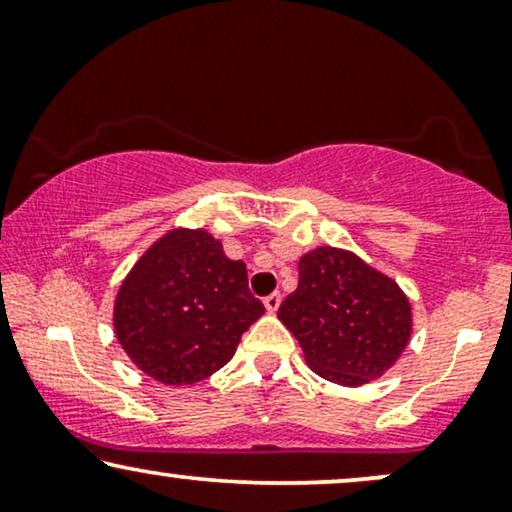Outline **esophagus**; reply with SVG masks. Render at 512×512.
I'll list each match as a JSON object with an SVG mask.
<instances>
[{
    "label": "esophagus",
    "instance_id": "1",
    "mask_svg": "<svg viewBox=\"0 0 512 512\" xmlns=\"http://www.w3.org/2000/svg\"><path fill=\"white\" fill-rule=\"evenodd\" d=\"M263 303H265V310H268V312H277V307L282 305V293H279V291L270 293V296H265Z\"/></svg>",
    "mask_w": 512,
    "mask_h": 512
}]
</instances>
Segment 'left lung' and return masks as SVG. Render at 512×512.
Returning <instances> with one entry per match:
<instances>
[{
    "instance_id": "1",
    "label": "left lung",
    "mask_w": 512,
    "mask_h": 512,
    "mask_svg": "<svg viewBox=\"0 0 512 512\" xmlns=\"http://www.w3.org/2000/svg\"><path fill=\"white\" fill-rule=\"evenodd\" d=\"M277 317L296 335L307 366L345 387L394 366L412 331L410 303L394 279L333 247L300 258L298 289Z\"/></svg>"
}]
</instances>
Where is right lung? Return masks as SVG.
<instances>
[{
    "label": "right lung",
    "instance_id": "obj_1",
    "mask_svg": "<svg viewBox=\"0 0 512 512\" xmlns=\"http://www.w3.org/2000/svg\"><path fill=\"white\" fill-rule=\"evenodd\" d=\"M265 312L247 265L230 261L205 230H172L139 258L116 296L118 342L163 384H193L233 359Z\"/></svg>",
    "mask_w": 512,
    "mask_h": 512
}]
</instances>
